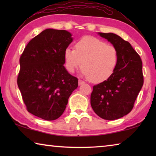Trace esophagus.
Returning <instances> with one entry per match:
<instances>
[{
  "label": "esophagus",
  "instance_id": "34e87169",
  "mask_svg": "<svg viewBox=\"0 0 156 156\" xmlns=\"http://www.w3.org/2000/svg\"><path fill=\"white\" fill-rule=\"evenodd\" d=\"M84 83V82L82 80H78V85H82V84H83Z\"/></svg>",
  "mask_w": 156,
  "mask_h": 156
}]
</instances>
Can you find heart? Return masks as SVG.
I'll return each mask as SVG.
<instances>
[{
	"instance_id": "1",
	"label": "heart",
	"mask_w": 156,
	"mask_h": 156,
	"mask_svg": "<svg viewBox=\"0 0 156 156\" xmlns=\"http://www.w3.org/2000/svg\"><path fill=\"white\" fill-rule=\"evenodd\" d=\"M74 49L64 52L65 67L73 73L82 65V73L93 83H102L114 73L118 62V51L96 37L87 36L75 43Z\"/></svg>"
}]
</instances>
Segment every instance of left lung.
<instances>
[{
	"mask_svg": "<svg viewBox=\"0 0 156 156\" xmlns=\"http://www.w3.org/2000/svg\"><path fill=\"white\" fill-rule=\"evenodd\" d=\"M118 51V62L114 73L94 86L91 105L102 119L113 120L127 115L143 85L142 62L131 44L113 33H98Z\"/></svg>",
	"mask_w": 156,
	"mask_h": 156,
	"instance_id": "obj_1",
	"label": "left lung"
}]
</instances>
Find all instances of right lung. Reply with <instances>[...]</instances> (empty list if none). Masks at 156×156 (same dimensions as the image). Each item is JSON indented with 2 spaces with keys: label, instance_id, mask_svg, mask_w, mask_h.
I'll return each mask as SVG.
<instances>
[{
  "label": "right lung",
  "instance_id": "1",
  "mask_svg": "<svg viewBox=\"0 0 156 156\" xmlns=\"http://www.w3.org/2000/svg\"><path fill=\"white\" fill-rule=\"evenodd\" d=\"M72 41L67 31L46 29L25 48L20 58L17 83L31 114L54 120L65 110L78 83L64 66L65 50Z\"/></svg>",
  "mask_w": 156,
  "mask_h": 156
}]
</instances>
